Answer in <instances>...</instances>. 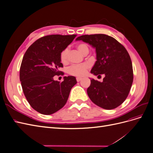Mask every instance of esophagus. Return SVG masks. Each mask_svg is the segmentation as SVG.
I'll return each mask as SVG.
<instances>
[{
    "instance_id": "obj_1",
    "label": "esophagus",
    "mask_w": 153,
    "mask_h": 153,
    "mask_svg": "<svg viewBox=\"0 0 153 153\" xmlns=\"http://www.w3.org/2000/svg\"><path fill=\"white\" fill-rule=\"evenodd\" d=\"M82 78H80V77H77V78H76V81H77V82H80V81L82 80Z\"/></svg>"
}]
</instances>
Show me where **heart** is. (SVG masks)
I'll use <instances>...</instances> for the list:
<instances>
[{
    "instance_id": "b5f03b06",
    "label": "heart",
    "mask_w": 153,
    "mask_h": 153,
    "mask_svg": "<svg viewBox=\"0 0 153 153\" xmlns=\"http://www.w3.org/2000/svg\"><path fill=\"white\" fill-rule=\"evenodd\" d=\"M78 50L83 55H86L89 53V48L85 44L80 43L76 46ZM69 53V48L64 49L60 55V59L62 64H66L68 62V56ZM89 68V64L87 63H83L80 65H73L69 68L68 73L74 76H84L87 70Z\"/></svg>"
}]
</instances>
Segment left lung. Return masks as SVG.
I'll list each match as a JSON object with an SVG mask.
<instances>
[{"label": "left lung", "instance_id": "obj_1", "mask_svg": "<svg viewBox=\"0 0 153 153\" xmlns=\"http://www.w3.org/2000/svg\"><path fill=\"white\" fill-rule=\"evenodd\" d=\"M80 40L96 49V61L91 73L105 75L102 82L91 78L88 96L101 108H117L126 99L133 83V66L128 52L116 39L106 34L83 35L76 39Z\"/></svg>", "mask_w": 153, "mask_h": 153}]
</instances>
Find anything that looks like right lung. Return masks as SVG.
<instances>
[{"mask_svg": "<svg viewBox=\"0 0 153 153\" xmlns=\"http://www.w3.org/2000/svg\"><path fill=\"white\" fill-rule=\"evenodd\" d=\"M76 35L53 34L42 37L27 50L20 69V80L24 95L37 112L50 115L66 103L71 88L76 84L75 76L64 77L61 83L53 76L62 72L60 55Z\"/></svg>", "mask_w": 153, "mask_h": 153, "instance_id": "obj_1", "label": "right lung"}]
</instances>
